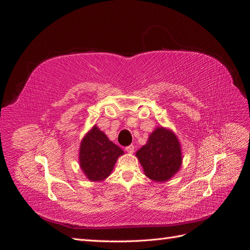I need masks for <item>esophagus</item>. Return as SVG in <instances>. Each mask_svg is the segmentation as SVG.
Listing matches in <instances>:
<instances>
[{
  "label": "esophagus",
  "instance_id": "1",
  "mask_svg": "<svg viewBox=\"0 0 250 250\" xmlns=\"http://www.w3.org/2000/svg\"><path fill=\"white\" fill-rule=\"evenodd\" d=\"M125 150L127 151L128 153H133L134 152V146L133 145H130V146H127L126 148H125Z\"/></svg>",
  "mask_w": 250,
  "mask_h": 250
}]
</instances>
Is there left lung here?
<instances>
[{
  "label": "left lung",
  "mask_w": 250,
  "mask_h": 250,
  "mask_svg": "<svg viewBox=\"0 0 250 250\" xmlns=\"http://www.w3.org/2000/svg\"><path fill=\"white\" fill-rule=\"evenodd\" d=\"M145 175L156 183L171 179L183 164L181 146L176 134L169 128L156 127L147 143L137 153Z\"/></svg>",
  "instance_id": "1"
}]
</instances>
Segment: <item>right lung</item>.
<instances>
[{"mask_svg": "<svg viewBox=\"0 0 250 250\" xmlns=\"http://www.w3.org/2000/svg\"><path fill=\"white\" fill-rule=\"evenodd\" d=\"M124 151L94 125L83 137L79 148V166L90 181L106 179Z\"/></svg>", "mask_w": 250, "mask_h": 250, "instance_id": "add662e5", "label": "right lung"}]
</instances>
